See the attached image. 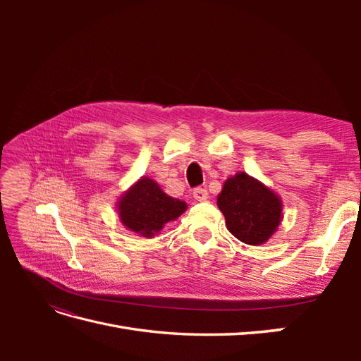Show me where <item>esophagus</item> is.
Segmentation results:
<instances>
[{"instance_id": "1", "label": "esophagus", "mask_w": 361, "mask_h": 361, "mask_svg": "<svg viewBox=\"0 0 361 361\" xmlns=\"http://www.w3.org/2000/svg\"><path fill=\"white\" fill-rule=\"evenodd\" d=\"M192 197H194L195 200H197V202H204V200L207 199V190H206V188H202V187L194 188Z\"/></svg>"}]
</instances>
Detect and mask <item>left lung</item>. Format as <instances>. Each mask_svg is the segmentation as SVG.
Masks as SVG:
<instances>
[{"mask_svg":"<svg viewBox=\"0 0 361 361\" xmlns=\"http://www.w3.org/2000/svg\"><path fill=\"white\" fill-rule=\"evenodd\" d=\"M216 204L228 232L250 245L267 243L281 220L280 199L245 173L226 180Z\"/></svg>","mask_w":361,"mask_h":361,"instance_id":"1","label":"left lung"}]
</instances>
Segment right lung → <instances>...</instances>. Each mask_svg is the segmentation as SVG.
<instances>
[{"mask_svg": "<svg viewBox=\"0 0 361 361\" xmlns=\"http://www.w3.org/2000/svg\"><path fill=\"white\" fill-rule=\"evenodd\" d=\"M187 204L164 192L149 179H140L118 203L120 220L126 227L143 236L152 238L164 224L176 220Z\"/></svg>", "mask_w": 361, "mask_h": 361, "instance_id": "1", "label": "right lung"}]
</instances>
